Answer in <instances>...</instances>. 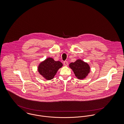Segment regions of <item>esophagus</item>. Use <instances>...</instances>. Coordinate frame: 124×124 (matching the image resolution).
Here are the masks:
<instances>
[{"label":"esophagus","instance_id":"obj_1","mask_svg":"<svg viewBox=\"0 0 124 124\" xmlns=\"http://www.w3.org/2000/svg\"><path fill=\"white\" fill-rule=\"evenodd\" d=\"M63 64H64V65L65 66H67L68 65V62L67 61H64V63H63Z\"/></svg>","mask_w":124,"mask_h":124}]
</instances>
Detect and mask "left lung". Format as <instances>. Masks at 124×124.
<instances>
[{"label": "left lung", "mask_w": 124, "mask_h": 124, "mask_svg": "<svg viewBox=\"0 0 124 124\" xmlns=\"http://www.w3.org/2000/svg\"><path fill=\"white\" fill-rule=\"evenodd\" d=\"M69 67L79 79H85L90 72V67L88 64L81 59H77L75 62L71 63Z\"/></svg>", "instance_id": "1"}]
</instances>
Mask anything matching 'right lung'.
Instances as JSON below:
<instances>
[{"label":"right lung","instance_id":"1","mask_svg":"<svg viewBox=\"0 0 124 124\" xmlns=\"http://www.w3.org/2000/svg\"><path fill=\"white\" fill-rule=\"evenodd\" d=\"M63 66L62 63L59 61H55L51 57H48L44 61L41 62L39 65V73L47 80L52 79L58 70Z\"/></svg>","mask_w":124,"mask_h":124}]
</instances>
